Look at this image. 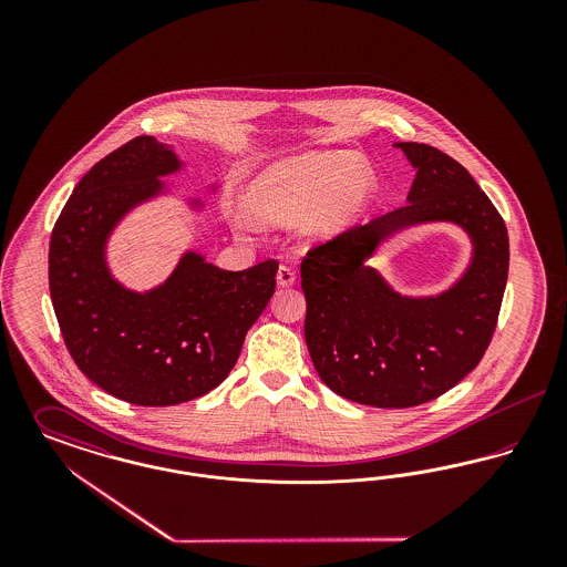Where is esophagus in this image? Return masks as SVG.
Listing matches in <instances>:
<instances>
[{
  "mask_svg": "<svg viewBox=\"0 0 567 567\" xmlns=\"http://www.w3.org/2000/svg\"><path fill=\"white\" fill-rule=\"evenodd\" d=\"M276 280H278L280 287H291L296 282V271L287 268V266H280L278 274H276Z\"/></svg>",
  "mask_w": 567,
  "mask_h": 567,
  "instance_id": "1",
  "label": "esophagus"
}]
</instances>
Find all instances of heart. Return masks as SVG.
I'll return each mask as SVG.
<instances>
[{"label":"heart","mask_w":567,"mask_h":567,"mask_svg":"<svg viewBox=\"0 0 567 567\" xmlns=\"http://www.w3.org/2000/svg\"><path fill=\"white\" fill-rule=\"evenodd\" d=\"M374 176L349 153H306L274 163L250 187V204L238 202L234 225L255 234L259 223L289 227L323 240L349 227L368 204Z\"/></svg>","instance_id":"obj_1"}]
</instances>
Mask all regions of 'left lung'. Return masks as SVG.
Masks as SVG:
<instances>
[{
    "instance_id": "left-lung-1",
    "label": "left lung",
    "mask_w": 567,
    "mask_h": 567,
    "mask_svg": "<svg viewBox=\"0 0 567 567\" xmlns=\"http://www.w3.org/2000/svg\"><path fill=\"white\" fill-rule=\"evenodd\" d=\"M416 169L398 210L315 246L301 261L306 344L324 384L357 404L412 408L453 389L483 359L508 280V231L485 190L442 151L395 142ZM453 221L473 243L466 271L435 297H402L367 264L408 226Z\"/></svg>"
}]
</instances>
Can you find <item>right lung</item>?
Instances as JSON below:
<instances>
[{
    "instance_id": "add662e5",
    "label": "right lung",
    "mask_w": 567,
    "mask_h": 567,
    "mask_svg": "<svg viewBox=\"0 0 567 567\" xmlns=\"http://www.w3.org/2000/svg\"><path fill=\"white\" fill-rule=\"evenodd\" d=\"M183 165L169 144L134 137L82 176L51 236L49 285L65 347L84 377L130 404H183L213 391L276 289L274 259L227 271L195 250L142 293L112 276L114 227L165 195L163 176ZM189 206L204 208L199 199Z\"/></svg>"
}]
</instances>
